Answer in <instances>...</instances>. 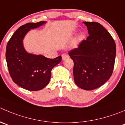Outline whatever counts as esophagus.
Segmentation results:
<instances>
[{
    "mask_svg": "<svg viewBox=\"0 0 125 125\" xmlns=\"http://www.w3.org/2000/svg\"><path fill=\"white\" fill-rule=\"evenodd\" d=\"M62 60H65V59H67V58H68V56L66 54H62Z\"/></svg>",
    "mask_w": 125,
    "mask_h": 125,
    "instance_id": "esophagus-1",
    "label": "esophagus"
}]
</instances>
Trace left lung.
Segmentation results:
<instances>
[{
  "instance_id": "1",
  "label": "left lung",
  "mask_w": 125,
  "mask_h": 125,
  "mask_svg": "<svg viewBox=\"0 0 125 125\" xmlns=\"http://www.w3.org/2000/svg\"><path fill=\"white\" fill-rule=\"evenodd\" d=\"M89 36L68 52L74 62L75 83L85 90L106 83L113 72L116 55L114 40L107 30L96 22H83Z\"/></svg>"
}]
</instances>
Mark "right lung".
<instances>
[{
  "label": "right lung",
  "mask_w": 125,
  "mask_h": 125,
  "mask_svg": "<svg viewBox=\"0 0 125 125\" xmlns=\"http://www.w3.org/2000/svg\"><path fill=\"white\" fill-rule=\"evenodd\" d=\"M46 21L30 22L21 26L8 41L6 48V60L9 73L14 83L25 90L37 91L49 83L51 70L62 60V57L48 59L42 55L27 52L23 39L30 29L46 24Z\"/></svg>",
  "instance_id": "right-lung-1"
}]
</instances>
